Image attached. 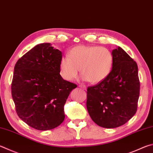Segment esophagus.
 Segmentation results:
<instances>
[{
  "instance_id": "34e87169",
  "label": "esophagus",
  "mask_w": 153,
  "mask_h": 153,
  "mask_svg": "<svg viewBox=\"0 0 153 153\" xmlns=\"http://www.w3.org/2000/svg\"><path fill=\"white\" fill-rule=\"evenodd\" d=\"M79 87L82 88V89H84V90H86V86L85 85H79Z\"/></svg>"
}]
</instances>
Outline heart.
Listing matches in <instances>:
<instances>
[{
	"instance_id": "heart-1",
	"label": "heart",
	"mask_w": 153,
	"mask_h": 153,
	"mask_svg": "<svg viewBox=\"0 0 153 153\" xmlns=\"http://www.w3.org/2000/svg\"><path fill=\"white\" fill-rule=\"evenodd\" d=\"M114 58L109 49L98 46L78 45L60 60L59 71L63 79L72 81L78 76L79 69L83 79L91 84L104 81L113 67Z\"/></svg>"
}]
</instances>
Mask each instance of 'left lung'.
I'll list each match as a JSON object with an SVG mask.
<instances>
[{"mask_svg": "<svg viewBox=\"0 0 153 153\" xmlns=\"http://www.w3.org/2000/svg\"><path fill=\"white\" fill-rule=\"evenodd\" d=\"M112 53V71L104 81L88 88L86 102L92 120L106 128L120 126L135 114L140 94L137 63L120 47Z\"/></svg>", "mask_w": 153, "mask_h": 153, "instance_id": "8db88e82", "label": "left lung"}]
</instances>
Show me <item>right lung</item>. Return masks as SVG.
Here are the masks:
<instances>
[{
  "mask_svg": "<svg viewBox=\"0 0 153 153\" xmlns=\"http://www.w3.org/2000/svg\"><path fill=\"white\" fill-rule=\"evenodd\" d=\"M62 51L41 43L16 63L11 93L22 120L39 130H51L65 119L64 105L77 85L60 75Z\"/></svg>",
  "mask_w": 153,
  "mask_h": 153,
  "instance_id": "add662e5",
  "label": "right lung"
}]
</instances>
